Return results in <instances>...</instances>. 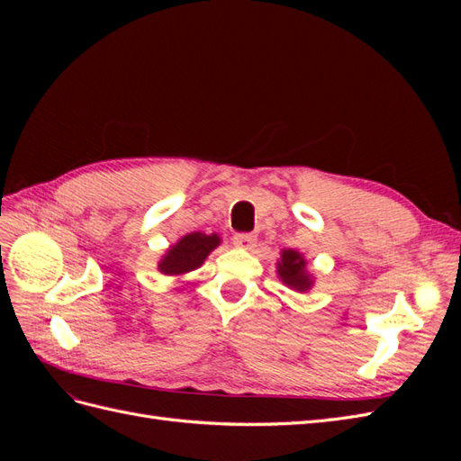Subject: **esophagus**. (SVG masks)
Instances as JSON below:
<instances>
[{
	"label": "esophagus",
	"instance_id": "esophagus-1",
	"mask_svg": "<svg viewBox=\"0 0 461 461\" xmlns=\"http://www.w3.org/2000/svg\"><path fill=\"white\" fill-rule=\"evenodd\" d=\"M232 242H234V246H239V248L252 249V248L256 246L258 239H256V234H248V232H244V234H236L234 239H232Z\"/></svg>",
	"mask_w": 461,
	"mask_h": 461
}]
</instances>
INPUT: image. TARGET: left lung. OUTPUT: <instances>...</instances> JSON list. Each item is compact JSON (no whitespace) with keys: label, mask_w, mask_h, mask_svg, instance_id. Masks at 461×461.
I'll return each mask as SVG.
<instances>
[{"label":"left lung","mask_w":461,"mask_h":461,"mask_svg":"<svg viewBox=\"0 0 461 461\" xmlns=\"http://www.w3.org/2000/svg\"><path fill=\"white\" fill-rule=\"evenodd\" d=\"M276 273L281 281L298 292H308L313 286V276L305 269V259L296 249H283L276 263Z\"/></svg>","instance_id":"obj_1"}]
</instances>
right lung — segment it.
I'll use <instances>...</instances> for the list:
<instances>
[{"mask_svg":"<svg viewBox=\"0 0 461 461\" xmlns=\"http://www.w3.org/2000/svg\"><path fill=\"white\" fill-rule=\"evenodd\" d=\"M221 244L219 234H205V232H190L183 236L175 246L167 249V254L161 258L158 269L163 275H185L194 269H198L205 261V258L213 252Z\"/></svg>","mask_w":461,"mask_h":461,"instance_id":"right-lung-1","label":"right lung"}]
</instances>
